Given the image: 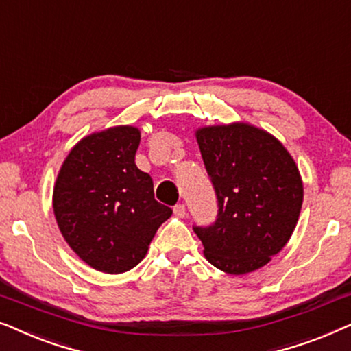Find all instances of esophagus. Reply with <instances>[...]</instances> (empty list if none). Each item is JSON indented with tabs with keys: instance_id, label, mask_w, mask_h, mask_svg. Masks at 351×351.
Wrapping results in <instances>:
<instances>
[{
	"instance_id": "34e87169",
	"label": "esophagus",
	"mask_w": 351,
	"mask_h": 351,
	"mask_svg": "<svg viewBox=\"0 0 351 351\" xmlns=\"http://www.w3.org/2000/svg\"><path fill=\"white\" fill-rule=\"evenodd\" d=\"M174 214L177 215V217H185V214H186L185 204H176L174 206Z\"/></svg>"
}]
</instances>
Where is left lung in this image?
Returning <instances> with one entry per match:
<instances>
[{
    "instance_id": "8db88e82",
    "label": "left lung",
    "mask_w": 351,
    "mask_h": 351,
    "mask_svg": "<svg viewBox=\"0 0 351 351\" xmlns=\"http://www.w3.org/2000/svg\"><path fill=\"white\" fill-rule=\"evenodd\" d=\"M217 196V219L193 227L215 268L244 275L267 265L289 241L299 220L304 185L289 152L246 123L196 131Z\"/></svg>"
}]
</instances>
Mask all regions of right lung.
<instances>
[{"mask_svg": "<svg viewBox=\"0 0 351 351\" xmlns=\"http://www.w3.org/2000/svg\"><path fill=\"white\" fill-rule=\"evenodd\" d=\"M138 143L141 131L132 126L94 132L71 148L57 176L52 206L62 237L99 271L136 267L172 214L136 166Z\"/></svg>", "mask_w": 351, "mask_h": 351, "instance_id": "1", "label": "right lung"}]
</instances>
